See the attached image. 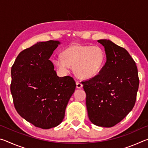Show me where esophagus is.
I'll return each instance as SVG.
<instances>
[{
  "instance_id": "34e87169",
  "label": "esophagus",
  "mask_w": 148,
  "mask_h": 148,
  "mask_svg": "<svg viewBox=\"0 0 148 148\" xmlns=\"http://www.w3.org/2000/svg\"><path fill=\"white\" fill-rule=\"evenodd\" d=\"M82 87H83V84H82V82H81L77 81V82H76V87H77V88L81 89Z\"/></svg>"
}]
</instances>
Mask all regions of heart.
Masks as SVG:
<instances>
[{
	"mask_svg": "<svg viewBox=\"0 0 148 148\" xmlns=\"http://www.w3.org/2000/svg\"><path fill=\"white\" fill-rule=\"evenodd\" d=\"M62 57H57L53 64L59 71L68 72L69 66L82 78H90L101 71L106 60V54L99 46H87L79 44L72 45L63 50Z\"/></svg>",
	"mask_w": 148,
	"mask_h": 148,
	"instance_id": "obj_1",
	"label": "heart"
}]
</instances>
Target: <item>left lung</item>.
I'll return each mask as SVG.
<instances>
[{
    "instance_id": "obj_1",
    "label": "left lung",
    "mask_w": 148,
    "mask_h": 148,
    "mask_svg": "<svg viewBox=\"0 0 148 148\" xmlns=\"http://www.w3.org/2000/svg\"><path fill=\"white\" fill-rule=\"evenodd\" d=\"M104 47L106 62L99 73L82 82L86 106L92 123L112 127L134 106L139 86L136 63L128 51L110 40H99Z\"/></svg>"
}]
</instances>
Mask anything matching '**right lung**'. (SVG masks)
I'll use <instances>...</instances> for the list:
<instances>
[{"label":"right lung","mask_w":148,"mask_h":148,"mask_svg":"<svg viewBox=\"0 0 148 148\" xmlns=\"http://www.w3.org/2000/svg\"><path fill=\"white\" fill-rule=\"evenodd\" d=\"M60 42H39L20 52L12 66L11 93L23 118L44 129L62 121L76 89L73 77H59L49 58Z\"/></svg>","instance_id":"right-lung-1"}]
</instances>
